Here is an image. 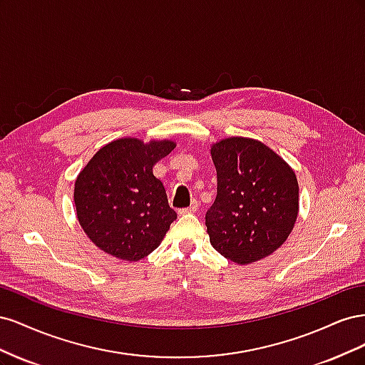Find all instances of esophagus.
<instances>
[{"label": "esophagus", "mask_w": 365, "mask_h": 365, "mask_svg": "<svg viewBox=\"0 0 365 365\" xmlns=\"http://www.w3.org/2000/svg\"><path fill=\"white\" fill-rule=\"evenodd\" d=\"M197 212V202L196 201H193L189 207H185V208H181L180 210V215H187V213H196Z\"/></svg>", "instance_id": "34e87169"}]
</instances>
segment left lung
Returning <instances> with one entry per match:
<instances>
[{"mask_svg":"<svg viewBox=\"0 0 365 365\" xmlns=\"http://www.w3.org/2000/svg\"><path fill=\"white\" fill-rule=\"evenodd\" d=\"M217 195L207 210L210 244L248 264L288 239L298 215V182L288 163L262 141L231 137L212 146Z\"/></svg>","mask_w":365,"mask_h":365,"instance_id":"left-lung-1","label":"left lung"}]
</instances>
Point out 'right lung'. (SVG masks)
Wrapping results in <instances>:
<instances>
[{
  "instance_id": "right-lung-1",
  "label": "right lung",
  "mask_w": 365,
  "mask_h": 365,
  "mask_svg": "<svg viewBox=\"0 0 365 365\" xmlns=\"http://www.w3.org/2000/svg\"><path fill=\"white\" fill-rule=\"evenodd\" d=\"M170 140L120 138L90 160L74 184L79 224L96 247L135 262L155 250L176 219L153 164L175 149Z\"/></svg>"
}]
</instances>
